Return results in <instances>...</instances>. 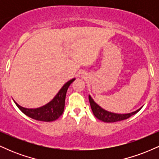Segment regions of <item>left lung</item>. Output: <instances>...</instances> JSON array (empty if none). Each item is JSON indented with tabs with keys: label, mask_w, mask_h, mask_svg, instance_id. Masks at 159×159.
<instances>
[{
	"label": "left lung",
	"mask_w": 159,
	"mask_h": 159,
	"mask_svg": "<svg viewBox=\"0 0 159 159\" xmlns=\"http://www.w3.org/2000/svg\"><path fill=\"white\" fill-rule=\"evenodd\" d=\"M89 101H90V105L91 106V109H92L93 113L94 116H96L97 119L102 121L105 122V123H114V122L121 121V120H126L128 118L130 117L132 115L138 113L140 108L138 109L134 112L129 113V114H115V113L110 112V111H105L102 107H101L99 105H97L94 102V100L91 98V96L89 95Z\"/></svg>",
	"instance_id": "8db88e82"
}]
</instances>
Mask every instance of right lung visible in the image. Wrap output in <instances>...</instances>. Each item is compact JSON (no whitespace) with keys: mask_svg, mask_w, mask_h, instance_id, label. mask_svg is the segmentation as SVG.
I'll list each match as a JSON object with an SVG mask.
<instances>
[{"mask_svg":"<svg viewBox=\"0 0 159 159\" xmlns=\"http://www.w3.org/2000/svg\"><path fill=\"white\" fill-rule=\"evenodd\" d=\"M75 78H72L70 81L65 84L62 87V88L59 90L51 102L48 104L43 105V106L37 107V108H26L20 106L15 101L16 106L21 110L25 115L32 119L39 120V121L44 122H52L60 117L63 114L64 111L65 106V98L67 90H68L69 85L73 82Z\"/></svg>","mask_w":159,"mask_h":159,"instance_id":"right-lung-1","label":"right lung"}]
</instances>
